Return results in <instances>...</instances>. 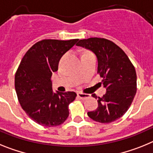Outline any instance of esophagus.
<instances>
[{"label": "esophagus", "instance_id": "1", "mask_svg": "<svg viewBox=\"0 0 153 153\" xmlns=\"http://www.w3.org/2000/svg\"><path fill=\"white\" fill-rule=\"evenodd\" d=\"M78 97L80 99H88V98H89L90 97V95H88V94H85V93H82V92H78Z\"/></svg>", "mask_w": 153, "mask_h": 153}]
</instances>
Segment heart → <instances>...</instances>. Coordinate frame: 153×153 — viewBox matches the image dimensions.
I'll return each mask as SVG.
<instances>
[{"label": "heart", "instance_id": "heart-1", "mask_svg": "<svg viewBox=\"0 0 153 153\" xmlns=\"http://www.w3.org/2000/svg\"><path fill=\"white\" fill-rule=\"evenodd\" d=\"M88 53H90V52H85L84 54H88Z\"/></svg>", "mask_w": 153, "mask_h": 153}]
</instances>
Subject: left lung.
I'll use <instances>...</instances> for the list:
<instances>
[{"label": "left lung", "mask_w": 153, "mask_h": 153, "mask_svg": "<svg viewBox=\"0 0 153 153\" xmlns=\"http://www.w3.org/2000/svg\"><path fill=\"white\" fill-rule=\"evenodd\" d=\"M76 45L96 55L98 73L106 88L105 94L98 99L97 109L88 115L98 123H112L126 113L133 101L137 81L135 67L123 49L105 38L80 40ZM91 95L97 99L95 94Z\"/></svg>", "instance_id": "obj_1"}]
</instances>
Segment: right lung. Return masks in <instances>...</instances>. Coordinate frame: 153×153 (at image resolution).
I'll use <instances>...</instances> for the list:
<instances>
[{"label":"right lung","instance_id":"add662e5","mask_svg":"<svg viewBox=\"0 0 153 153\" xmlns=\"http://www.w3.org/2000/svg\"><path fill=\"white\" fill-rule=\"evenodd\" d=\"M78 41L42 40L29 49L20 63L14 78L16 93L24 111L38 124L57 126L68 117V105L76 93L54 92L51 78L58 71L61 58Z\"/></svg>","mask_w":153,"mask_h":153}]
</instances>
